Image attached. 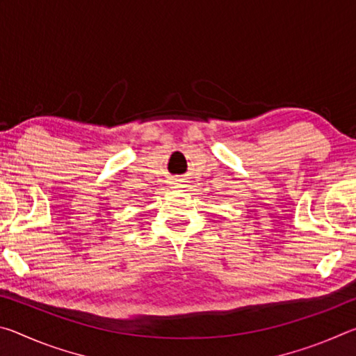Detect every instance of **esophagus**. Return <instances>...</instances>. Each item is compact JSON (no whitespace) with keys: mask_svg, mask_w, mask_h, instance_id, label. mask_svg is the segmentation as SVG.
<instances>
[{"mask_svg":"<svg viewBox=\"0 0 356 356\" xmlns=\"http://www.w3.org/2000/svg\"><path fill=\"white\" fill-rule=\"evenodd\" d=\"M174 185H176V186H180V185H179V184H174Z\"/></svg>","mask_w":356,"mask_h":356,"instance_id":"esophagus-1","label":"esophagus"}]
</instances>
